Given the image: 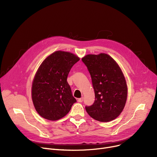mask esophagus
<instances>
[{"label":"esophagus","mask_w":157,"mask_h":157,"mask_svg":"<svg viewBox=\"0 0 157 157\" xmlns=\"http://www.w3.org/2000/svg\"><path fill=\"white\" fill-rule=\"evenodd\" d=\"M78 102H83V97H82L81 98H78Z\"/></svg>","instance_id":"1"}]
</instances>
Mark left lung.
Masks as SVG:
<instances>
[{
	"mask_svg": "<svg viewBox=\"0 0 157 157\" xmlns=\"http://www.w3.org/2000/svg\"><path fill=\"white\" fill-rule=\"evenodd\" d=\"M81 60L91 76L95 97L92 105L85 107L86 112L101 122L117 118L127 98V83L119 65L105 53L87 55Z\"/></svg>",
	"mask_w": 157,
	"mask_h": 157,
	"instance_id": "1",
	"label": "left lung"
}]
</instances>
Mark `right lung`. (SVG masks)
<instances>
[{
  "label": "right lung",
  "mask_w": 157,
  "mask_h": 157,
  "mask_svg": "<svg viewBox=\"0 0 157 157\" xmlns=\"http://www.w3.org/2000/svg\"><path fill=\"white\" fill-rule=\"evenodd\" d=\"M79 58L71 53L56 51L43 62L32 85V98L41 117L55 121L65 117L76 98L72 96L67 78Z\"/></svg>",
  "instance_id": "1"
}]
</instances>
